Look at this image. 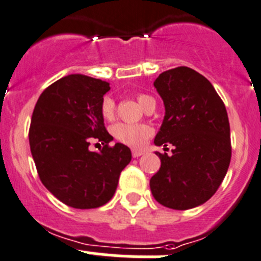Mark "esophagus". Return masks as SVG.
Returning <instances> with one entry per match:
<instances>
[{"mask_svg": "<svg viewBox=\"0 0 261 261\" xmlns=\"http://www.w3.org/2000/svg\"><path fill=\"white\" fill-rule=\"evenodd\" d=\"M144 153V151L142 149H132V156L133 157H139Z\"/></svg>", "mask_w": 261, "mask_h": 261, "instance_id": "obj_1", "label": "esophagus"}]
</instances>
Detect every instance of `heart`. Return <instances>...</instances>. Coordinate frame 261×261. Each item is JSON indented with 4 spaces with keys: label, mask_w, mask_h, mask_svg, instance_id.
I'll return each instance as SVG.
<instances>
[{
    "label": "heart",
    "mask_w": 261,
    "mask_h": 261,
    "mask_svg": "<svg viewBox=\"0 0 261 261\" xmlns=\"http://www.w3.org/2000/svg\"><path fill=\"white\" fill-rule=\"evenodd\" d=\"M139 104L144 108V110L154 102L151 96L144 94H139L137 96ZM100 113L105 120H113L115 115V101L112 96H105L101 101ZM152 128L147 124H128V123H118L113 125L112 134L118 142L133 148H141L146 144L147 139L152 136Z\"/></svg>",
    "instance_id": "heart-1"
}]
</instances>
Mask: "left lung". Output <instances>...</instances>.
Returning <instances> with one entry per match:
<instances>
[{"mask_svg": "<svg viewBox=\"0 0 261 261\" xmlns=\"http://www.w3.org/2000/svg\"><path fill=\"white\" fill-rule=\"evenodd\" d=\"M153 86L165 105L154 144L174 149L170 156L156 152L161 167L149 180L152 195L171 210L195 208L212 198L228 170L226 107L212 84L189 67L162 72Z\"/></svg>", "mask_w": 261, "mask_h": 261, "instance_id": "left-lung-1", "label": "left lung"}]
</instances>
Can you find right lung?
<instances>
[{"mask_svg":"<svg viewBox=\"0 0 261 261\" xmlns=\"http://www.w3.org/2000/svg\"><path fill=\"white\" fill-rule=\"evenodd\" d=\"M109 82L68 74L46 87L30 123L29 143L43 185L64 204L91 210L107 204L122 170L132 160L129 147L115 143L105 129L100 107ZM99 139L106 146L89 151Z\"/></svg>","mask_w":261,"mask_h":261,"instance_id":"1","label":"right lung"}]
</instances>
